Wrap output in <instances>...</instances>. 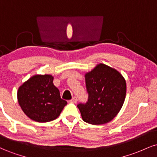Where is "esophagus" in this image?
Segmentation results:
<instances>
[{"instance_id": "obj_1", "label": "esophagus", "mask_w": 157, "mask_h": 157, "mask_svg": "<svg viewBox=\"0 0 157 157\" xmlns=\"http://www.w3.org/2000/svg\"><path fill=\"white\" fill-rule=\"evenodd\" d=\"M77 102V98L76 97H74L71 100H70V102H72V103H76Z\"/></svg>"}]
</instances>
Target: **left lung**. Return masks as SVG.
Returning a JSON list of instances; mask_svg holds the SVG:
<instances>
[{
	"instance_id": "1",
	"label": "left lung",
	"mask_w": 157,
	"mask_h": 157,
	"mask_svg": "<svg viewBox=\"0 0 157 157\" xmlns=\"http://www.w3.org/2000/svg\"><path fill=\"white\" fill-rule=\"evenodd\" d=\"M89 100L77 105L83 121L91 125L111 122L121 110L126 96V81L117 69L97 64L85 74Z\"/></svg>"
}]
</instances>
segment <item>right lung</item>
<instances>
[{"instance_id": "1", "label": "right lung", "mask_w": 157, "mask_h": 157, "mask_svg": "<svg viewBox=\"0 0 157 157\" xmlns=\"http://www.w3.org/2000/svg\"><path fill=\"white\" fill-rule=\"evenodd\" d=\"M52 75H35L18 88L17 102L29 118L38 122H46L60 116L66 100L53 83Z\"/></svg>"}]
</instances>
